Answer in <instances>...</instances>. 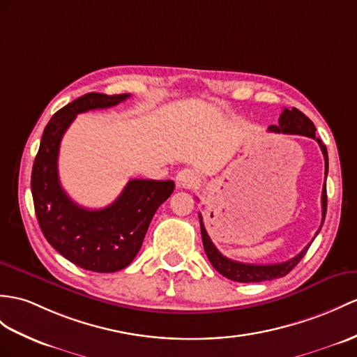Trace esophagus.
<instances>
[{"instance_id":"obj_1","label":"esophagus","mask_w":357,"mask_h":357,"mask_svg":"<svg viewBox=\"0 0 357 357\" xmlns=\"http://www.w3.org/2000/svg\"><path fill=\"white\" fill-rule=\"evenodd\" d=\"M176 183L180 189H190L194 188L197 183H198V176L197 172L194 169H189V168H185L181 169L177 177H176Z\"/></svg>"}]
</instances>
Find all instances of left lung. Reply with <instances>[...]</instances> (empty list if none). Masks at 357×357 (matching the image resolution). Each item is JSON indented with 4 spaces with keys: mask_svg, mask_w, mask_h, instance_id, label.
Listing matches in <instances>:
<instances>
[{
    "mask_svg": "<svg viewBox=\"0 0 357 357\" xmlns=\"http://www.w3.org/2000/svg\"><path fill=\"white\" fill-rule=\"evenodd\" d=\"M269 132L274 133H284V135H301V136H307L315 139L318 142L321 151L324 154V162H326V171L324 176L327 177L328 172V155H327V149L326 145L321 142V139L315 136L317 128L314 126V123L304 115L303 112H300L298 109H283L280 119H279V126H271L268 128ZM321 207H323V222L326 220V212H327V190H326V181H324V188H323V195H321ZM323 222H321V227H323ZM199 227H202V238H203V245H204V251L211 260L212 266L218 271L220 274H222L227 279L233 280V282H241V283H257V282H265V280H274V279H280V277H284L289 271H292L294 266L297 265L300 260L304 257V255L307 253V250L310 247V244H307L304 247L300 253L286 260V262L282 264H271V265H251V264H242V262H236V260L227 259L225 256H222L218 248L213 245L212 239L208 238V234L206 231V227L203 224V216L199 215ZM321 229H318L317 234L319 233ZM315 234V238H317ZM314 238V239H315Z\"/></svg>",
    "mask_w": 357,
    "mask_h": 357,
    "instance_id": "obj_1",
    "label": "left lung"
}]
</instances>
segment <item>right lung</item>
<instances>
[{"mask_svg":"<svg viewBox=\"0 0 357 357\" xmlns=\"http://www.w3.org/2000/svg\"><path fill=\"white\" fill-rule=\"evenodd\" d=\"M128 97L91 92L66 104L43 130L33 163L31 194L43 236L69 262L93 273H115L133 262L155 211L176 188L172 180L135 178L110 206L91 211L75 204L60 186L59 146L75 116L113 107Z\"/></svg>","mask_w":357,"mask_h":357,"instance_id":"right-lung-1","label":"right lung"}]
</instances>
